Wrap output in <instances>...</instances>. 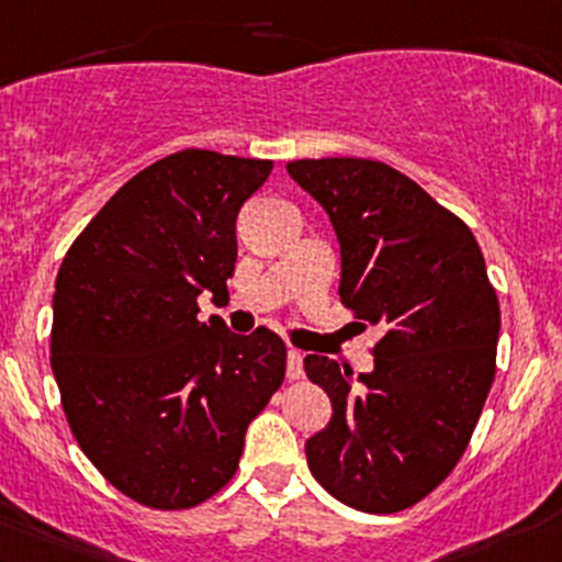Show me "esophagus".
Returning a JSON list of instances; mask_svg holds the SVG:
<instances>
[{"label":"esophagus","instance_id":"obj_1","mask_svg":"<svg viewBox=\"0 0 562 562\" xmlns=\"http://www.w3.org/2000/svg\"><path fill=\"white\" fill-rule=\"evenodd\" d=\"M286 378H290V381H301L303 378L301 350H286Z\"/></svg>","mask_w":562,"mask_h":562}]
</instances>
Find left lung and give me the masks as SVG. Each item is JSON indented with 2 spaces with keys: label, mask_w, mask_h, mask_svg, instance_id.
<instances>
[{
  "label": "left lung",
  "mask_w": 562,
  "mask_h": 562,
  "mask_svg": "<svg viewBox=\"0 0 562 562\" xmlns=\"http://www.w3.org/2000/svg\"><path fill=\"white\" fill-rule=\"evenodd\" d=\"M286 170L330 217L341 303L381 330L358 381L328 356L303 361L334 408L306 441L308 469L356 510H405L461 461L494 383L499 301L483 250L461 217L375 159Z\"/></svg>",
  "instance_id": "left-lung-1"
}]
</instances>
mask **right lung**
I'll use <instances>...</instances> for the list:
<instances>
[{"label":"right lung","mask_w":562,"mask_h":562,"mask_svg":"<svg viewBox=\"0 0 562 562\" xmlns=\"http://www.w3.org/2000/svg\"><path fill=\"white\" fill-rule=\"evenodd\" d=\"M270 159L187 148L126 181L57 272L52 372L74 438L121 494L157 510L232 480L245 430L286 372L281 336L198 319L226 297L237 215Z\"/></svg>","instance_id":"right-lung-1"}]
</instances>
